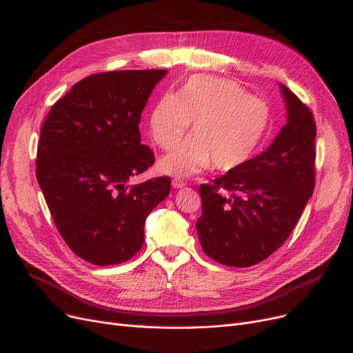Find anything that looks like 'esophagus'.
Wrapping results in <instances>:
<instances>
[{
    "mask_svg": "<svg viewBox=\"0 0 353 353\" xmlns=\"http://www.w3.org/2000/svg\"><path fill=\"white\" fill-rule=\"evenodd\" d=\"M172 186H173L174 189H181V188L186 186V183L183 181L181 179H173V180H172Z\"/></svg>",
    "mask_w": 353,
    "mask_h": 353,
    "instance_id": "obj_1",
    "label": "esophagus"
}]
</instances>
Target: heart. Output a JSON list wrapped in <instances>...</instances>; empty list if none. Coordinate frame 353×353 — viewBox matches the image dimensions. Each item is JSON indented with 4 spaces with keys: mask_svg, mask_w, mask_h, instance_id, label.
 I'll list each match as a JSON object with an SVG mask.
<instances>
[{
    "mask_svg": "<svg viewBox=\"0 0 353 353\" xmlns=\"http://www.w3.org/2000/svg\"><path fill=\"white\" fill-rule=\"evenodd\" d=\"M265 102L251 98L238 83L196 74L177 95H163L150 114V132L163 150H170L194 122L193 136L160 160L168 176L190 177L213 164L231 172L250 161L268 125Z\"/></svg>",
    "mask_w": 353,
    "mask_h": 353,
    "instance_id": "heart-1",
    "label": "heart"
}]
</instances>
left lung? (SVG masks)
<instances>
[{
    "label": "left lung",
    "mask_w": 353,
    "mask_h": 353,
    "mask_svg": "<svg viewBox=\"0 0 353 353\" xmlns=\"http://www.w3.org/2000/svg\"><path fill=\"white\" fill-rule=\"evenodd\" d=\"M287 122L271 145L213 185L201 186L196 222L206 255L229 267L264 261L285 242L314 189L312 111L280 83Z\"/></svg>",
    "instance_id": "left-lung-1"
}]
</instances>
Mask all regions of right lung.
Returning a JSON list of instances; mask_svg holds the SVG:
<instances>
[{
  "instance_id": "1",
  "label": "right lung",
  "mask_w": 353,
  "mask_h": 353,
  "mask_svg": "<svg viewBox=\"0 0 353 353\" xmlns=\"http://www.w3.org/2000/svg\"><path fill=\"white\" fill-rule=\"evenodd\" d=\"M164 69L90 74L59 99L37 147V181L69 248L99 267L128 261L144 243V223L170 193V179L132 188L154 164L140 121Z\"/></svg>"
}]
</instances>
